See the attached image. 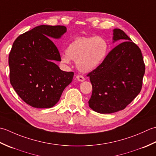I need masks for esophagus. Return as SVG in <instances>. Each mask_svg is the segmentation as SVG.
Masks as SVG:
<instances>
[{
  "label": "esophagus",
  "instance_id": "obj_1",
  "mask_svg": "<svg viewBox=\"0 0 156 156\" xmlns=\"http://www.w3.org/2000/svg\"><path fill=\"white\" fill-rule=\"evenodd\" d=\"M76 79H77L79 81H83L85 80V78L83 77V76L80 75H78L76 76Z\"/></svg>",
  "mask_w": 156,
  "mask_h": 156
}]
</instances>
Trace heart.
I'll list each match as a JSON object with an SVG mask.
<instances>
[{
    "mask_svg": "<svg viewBox=\"0 0 156 156\" xmlns=\"http://www.w3.org/2000/svg\"><path fill=\"white\" fill-rule=\"evenodd\" d=\"M109 43L101 36L76 37L69 44L66 53L61 56V62L69 64L71 60L76 61L77 68L88 72L97 68L108 55Z\"/></svg>",
    "mask_w": 156,
    "mask_h": 156,
    "instance_id": "1",
    "label": "heart"
}]
</instances>
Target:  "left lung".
Here are the masks:
<instances>
[{
    "mask_svg": "<svg viewBox=\"0 0 156 156\" xmlns=\"http://www.w3.org/2000/svg\"><path fill=\"white\" fill-rule=\"evenodd\" d=\"M113 40L125 41L111 50L101 64L89 73L92 94L89 106L95 112L110 114L125 109L140 93L145 65L140 48L120 29Z\"/></svg>",
    "mask_w": 156,
    "mask_h": 156,
    "instance_id": "1",
    "label": "left lung"
}]
</instances>
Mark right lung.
I'll list each match as a JSON object with an SVG mask.
<instances>
[{
    "mask_svg": "<svg viewBox=\"0 0 156 156\" xmlns=\"http://www.w3.org/2000/svg\"><path fill=\"white\" fill-rule=\"evenodd\" d=\"M66 31L63 25H40L20 35L9 55V78L16 93L25 103L48 108L60 100L74 73L60 70L58 48L49 38H59Z\"/></svg>",
    "mask_w": 156,
    "mask_h": 156,
    "instance_id": "add662e5",
    "label": "right lung"
}]
</instances>
